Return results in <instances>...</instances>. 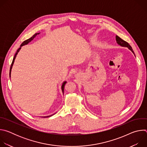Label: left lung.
<instances>
[{"instance_id":"left-lung-1","label":"left lung","mask_w":147,"mask_h":147,"mask_svg":"<svg viewBox=\"0 0 147 147\" xmlns=\"http://www.w3.org/2000/svg\"><path fill=\"white\" fill-rule=\"evenodd\" d=\"M116 42L117 43V44H119V45H120L121 47H127L134 54V52L132 49V48L131 47L129 44V43H127V42H125V40H123L121 38H120L119 36H118L117 35L116 36ZM135 55V54H134Z\"/></svg>"}]
</instances>
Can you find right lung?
Segmentation results:
<instances>
[{
    "label": "right lung",
    "instance_id": "obj_1",
    "mask_svg": "<svg viewBox=\"0 0 147 147\" xmlns=\"http://www.w3.org/2000/svg\"><path fill=\"white\" fill-rule=\"evenodd\" d=\"M39 33H36V34H35L32 37H31L30 38H29V39H27V40H24L22 44V45H20V48H19L18 49V50L17 51V52H16V54H15V55H14V57H13V61H12V63H11V66H10V73H9V75H10V76H11V69H12V67H13V64H14V60H15V59H16V56H17V53H18V52L20 51V50L21 49V48H22V47H23V45H27V44H28L30 42H31L35 36H36V35H37L38 34H39ZM66 81H64L62 83V85H61V91H62V92H63V94L64 93V88H65V84H66ZM52 116V115H51V116H44V117H49V116Z\"/></svg>",
    "mask_w": 147,
    "mask_h": 147
}]
</instances>
